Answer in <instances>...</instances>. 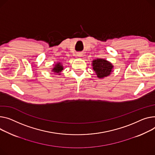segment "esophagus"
Masks as SVG:
<instances>
[{"label": "esophagus", "mask_w": 155, "mask_h": 155, "mask_svg": "<svg viewBox=\"0 0 155 155\" xmlns=\"http://www.w3.org/2000/svg\"><path fill=\"white\" fill-rule=\"evenodd\" d=\"M83 54L82 52H78V53L77 54V55L78 57H81L83 56V54Z\"/></svg>", "instance_id": "1"}]
</instances>
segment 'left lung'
Instances as JSON below:
<instances>
[{"label":"left lung","mask_w":155,"mask_h":155,"mask_svg":"<svg viewBox=\"0 0 155 155\" xmlns=\"http://www.w3.org/2000/svg\"><path fill=\"white\" fill-rule=\"evenodd\" d=\"M92 66L97 77L99 78H104L110 75L113 68L111 63L103 58H97L93 60Z\"/></svg>","instance_id":"obj_1"}]
</instances>
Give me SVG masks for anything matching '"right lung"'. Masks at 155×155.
<instances>
[{"label": "right lung", "instance_id": "obj_1", "mask_svg": "<svg viewBox=\"0 0 155 155\" xmlns=\"http://www.w3.org/2000/svg\"><path fill=\"white\" fill-rule=\"evenodd\" d=\"M64 67L62 65V63L57 62L55 65H54V68L51 70V71H54L55 74H58L60 75V72L63 70Z\"/></svg>", "mask_w": 155, "mask_h": 155}]
</instances>
